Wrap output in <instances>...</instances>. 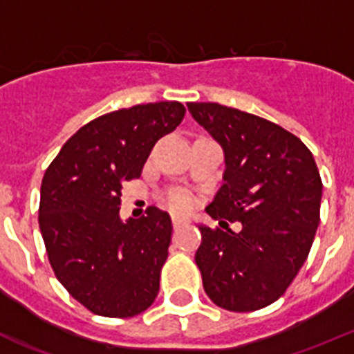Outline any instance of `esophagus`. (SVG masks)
I'll return each instance as SVG.
<instances>
[{
	"mask_svg": "<svg viewBox=\"0 0 354 354\" xmlns=\"http://www.w3.org/2000/svg\"><path fill=\"white\" fill-rule=\"evenodd\" d=\"M183 224H185L183 218H180V216H173V227L174 229L181 227V225H183Z\"/></svg>",
	"mask_w": 354,
	"mask_h": 354,
	"instance_id": "esophagus-1",
	"label": "esophagus"
}]
</instances>
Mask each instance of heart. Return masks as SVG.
<instances>
[{
	"label": "heart",
	"instance_id": "heart-1",
	"mask_svg": "<svg viewBox=\"0 0 354 354\" xmlns=\"http://www.w3.org/2000/svg\"><path fill=\"white\" fill-rule=\"evenodd\" d=\"M165 205L169 206L176 213H187L192 209L194 199L189 192L185 190H173L165 196Z\"/></svg>",
	"mask_w": 354,
	"mask_h": 354
}]
</instances>
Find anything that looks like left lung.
Listing matches in <instances>:
<instances>
[{"mask_svg": "<svg viewBox=\"0 0 354 354\" xmlns=\"http://www.w3.org/2000/svg\"><path fill=\"white\" fill-rule=\"evenodd\" d=\"M187 107L225 155L224 185L206 212L243 225H199L203 286L225 310H259L284 295L310 252L323 194L316 160L295 133L256 114L215 102Z\"/></svg>", "mask_w": 354, "mask_h": 354, "instance_id": "obj_1", "label": "left lung"}]
</instances>
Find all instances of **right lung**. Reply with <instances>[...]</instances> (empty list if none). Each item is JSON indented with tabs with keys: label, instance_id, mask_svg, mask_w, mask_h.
I'll list each match as a JSON object with an SVG mask.
<instances>
[{
	"label": "right lung",
	"instance_id": "1",
	"mask_svg": "<svg viewBox=\"0 0 354 354\" xmlns=\"http://www.w3.org/2000/svg\"><path fill=\"white\" fill-rule=\"evenodd\" d=\"M185 116L180 102L139 104L86 123L47 167L38 225L56 279L97 316L132 317L153 304L171 243V216L149 206L122 222L125 181Z\"/></svg>",
	"mask_w": 354,
	"mask_h": 354
}]
</instances>
